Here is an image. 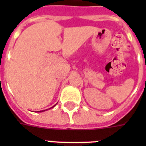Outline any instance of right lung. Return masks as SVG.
<instances>
[{
    "mask_svg": "<svg viewBox=\"0 0 146 146\" xmlns=\"http://www.w3.org/2000/svg\"><path fill=\"white\" fill-rule=\"evenodd\" d=\"M42 111H43V110H42ZM40 112H41V111H40Z\"/></svg>",
    "mask_w": 146,
    "mask_h": 146,
    "instance_id": "obj_1",
    "label": "right lung"
}]
</instances>
